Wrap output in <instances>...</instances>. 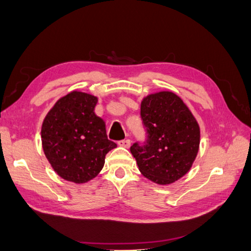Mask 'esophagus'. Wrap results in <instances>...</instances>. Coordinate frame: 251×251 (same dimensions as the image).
I'll return each instance as SVG.
<instances>
[{"instance_id":"esophagus-1","label":"esophagus","mask_w":251,"mask_h":251,"mask_svg":"<svg viewBox=\"0 0 251 251\" xmlns=\"http://www.w3.org/2000/svg\"><path fill=\"white\" fill-rule=\"evenodd\" d=\"M120 146H122V147H125V148H129L130 146V140L129 139H123V140H120L117 143Z\"/></svg>"}]
</instances>
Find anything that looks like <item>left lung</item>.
<instances>
[{"label":"left lung","mask_w":251,"mask_h":251,"mask_svg":"<svg viewBox=\"0 0 251 251\" xmlns=\"http://www.w3.org/2000/svg\"><path fill=\"white\" fill-rule=\"evenodd\" d=\"M147 139L130 147L139 171L154 183L170 184L189 172L200 146V127L188 106L168 91L141 101Z\"/></svg>","instance_id":"left-lung-1"}]
</instances>
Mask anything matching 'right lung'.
<instances>
[{"mask_svg": "<svg viewBox=\"0 0 251 251\" xmlns=\"http://www.w3.org/2000/svg\"><path fill=\"white\" fill-rule=\"evenodd\" d=\"M98 98L74 91L58 100L42 127L44 152L62 179L85 183L97 176L106 153L116 147L105 123L95 115Z\"/></svg>", "mask_w": 251, "mask_h": 251, "instance_id": "add662e5", "label": "right lung"}]
</instances>
